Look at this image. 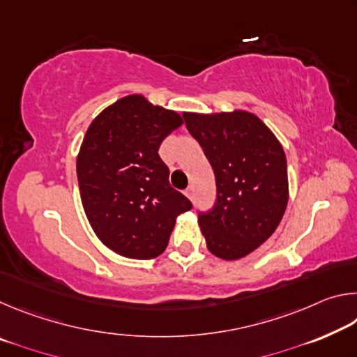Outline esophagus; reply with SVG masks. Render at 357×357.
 Segmentation results:
<instances>
[{
	"instance_id": "34e87169",
	"label": "esophagus",
	"mask_w": 357,
	"mask_h": 357,
	"mask_svg": "<svg viewBox=\"0 0 357 357\" xmlns=\"http://www.w3.org/2000/svg\"><path fill=\"white\" fill-rule=\"evenodd\" d=\"M185 197L187 198H190V200H192V198H193V187L190 185V187H187V189H185Z\"/></svg>"
}]
</instances>
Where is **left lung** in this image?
Instances as JSON below:
<instances>
[{
    "label": "left lung",
    "instance_id": "1",
    "mask_svg": "<svg viewBox=\"0 0 357 357\" xmlns=\"http://www.w3.org/2000/svg\"><path fill=\"white\" fill-rule=\"evenodd\" d=\"M183 116L215 174L217 202L209 213L198 214L208 250L227 261L247 257L271 238L285 214V151L250 112Z\"/></svg>",
    "mask_w": 357,
    "mask_h": 357
}]
</instances>
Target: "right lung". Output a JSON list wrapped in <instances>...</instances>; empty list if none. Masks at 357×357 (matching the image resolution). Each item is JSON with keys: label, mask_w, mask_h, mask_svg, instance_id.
<instances>
[{"label": "right lung", "mask_w": 357, "mask_h": 357, "mask_svg": "<svg viewBox=\"0 0 357 357\" xmlns=\"http://www.w3.org/2000/svg\"><path fill=\"white\" fill-rule=\"evenodd\" d=\"M183 116L142 94L121 98L89 124L77 178L89 225L118 255L151 259L167 249L176 217L192 203L170 185L160 143Z\"/></svg>", "instance_id": "add662e5"}]
</instances>
